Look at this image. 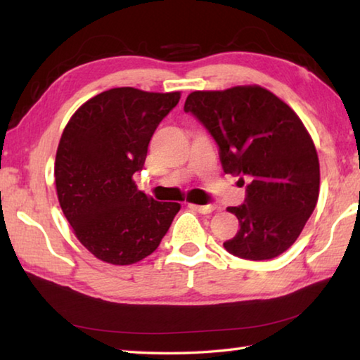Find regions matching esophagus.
Returning a JSON list of instances; mask_svg holds the SVG:
<instances>
[{
  "label": "esophagus",
  "instance_id": "obj_1",
  "mask_svg": "<svg viewBox=\"0 0 360 360\" xmlns=\"http://www.w3.org/2000/svg\"><path fill=\"white\" fill-rule=\"evenodd\" d=\"M195 211L202 212V214H211L217 210L216 205H191Z\"/></svg>",
  "mask_w": 360,
  "mask_h": 360
}]
</instances>
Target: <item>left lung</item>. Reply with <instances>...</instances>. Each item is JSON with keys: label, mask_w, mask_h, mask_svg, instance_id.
Instances as JSON below:
<instances>
[{"label": "left lung", "mask_w": 360, "mask_h": 360, "mask_svg": "<svg viewBox=\"0 0 360 360\" xmlns=\"http://www.w3.org/2000/svg\"><path fill=\"white\" fill-rule=\"evenodd\" d=\"M192 112L216 139L224 172L251 179L246 200L230 206L240 230L224 248L236 257L268 260L294 245L319 197V158L294 109L260 85L197 90Z\"/></svg>", "instance_id": "left-lung-1"}]
</instances>
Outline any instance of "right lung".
<instances>
[{
  "instance_id": "right-lung-1",
  "label": "right lung",
  "mask_w": 360,
  "mask_h": 360,
  "mask_svg": "<svg viewBox=\"0 0 360 360\" xmlns=\"http://www.w3.org/2000/svg\"><path fill=\"white\" fill-rule=\"evenodd\" d=\"M181 92L117 87L71 115L56 155L57 197L81 245L96 259L131 265L160 245L181 210L138 191L152 135Z\"/></svg>"
}]
</instances>
